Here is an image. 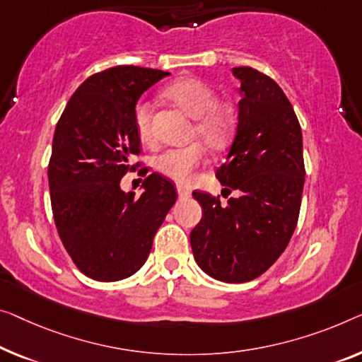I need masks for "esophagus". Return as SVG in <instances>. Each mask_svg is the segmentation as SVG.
Segmentation results:
<instances>
[{"label": "esophagus", "mask_w": 362, "mask_h": 362, "mask_svg": "<svg viewBox=\"0 0 362 362\" xmlns=\"http://www.w3.org/2000/svg\"><path fill=\"white\" fill-rule=\"evenodd\" d=\"M177 193H179V197H182V198H188L192 195V192L182 185H177Z\"/></svg>", "instance_id": "obj_1"}]
</instances>
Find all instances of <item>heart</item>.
<instances>
[{"label": "heart", "mask_w": 362, "mask_h": 362, "mask_svg": "<svg viewBox=\"0 0 362 362\" xmlns=\"http://www.w3.org/2000/svg\"><path fill=\"white\" fill-rule=\"evenodd\" d=\"M164 94L172 104L195 120L193 138H198L211 149H221L229 143L234 129V113L230 107L221 104L218 94L206 83L197 78H183L172 83ZM151 113L153 107L148 100H139L134 105V127L143 141L151 138ZM203 144L193 143L185 148L164 151L156 158V169L172 180L188 182L204 159Z\"/></svg>", "instance_id": "1"}]
</instances>
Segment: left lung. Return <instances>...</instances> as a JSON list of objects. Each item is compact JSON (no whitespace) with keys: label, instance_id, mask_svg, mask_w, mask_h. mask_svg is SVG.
I'll list each match as a JSON object with an SVG mask.
<instances>
[{"label":"left lung","instance_id":"left-lung-1","mask_svg":"<svg viewBox=\"0 0 362 362\" xmlns=\"http://www.w3.org/2000/svg\"><path fill=\"white\" fill-rule=\"evenodd\" d=\"M239 79L237 127L216 177L240 197L193 192L202 221L190 234L198 267L224 283L252 281L288 247L304 188L302 132L293 105L272 78L249 66L233 68Z\"/></svg>","mask_w":362,"mask_h":362}]
</instances>
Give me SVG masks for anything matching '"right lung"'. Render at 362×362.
Listing matches in <instances>:
<instances>
[{"label":"right lung","instance_id":"right-lung-1","mask_svg":"<svg viewBox=\"0 0 362 362\" xmlns=\"http://www.w3.org/2000/svg\"><path fill=\"white\" fill-rule=\"evenodd\" d=\"M169 74L139 66L97 73L71 95L57 125L48 164L53 218L74 265L95 281H120L144 265L177 199L174 183L158 172L144 179L139 197L120 185L139 154L134 105Z\"/></svg>","mask_w":362,"mask_h":362}]
</instances>
